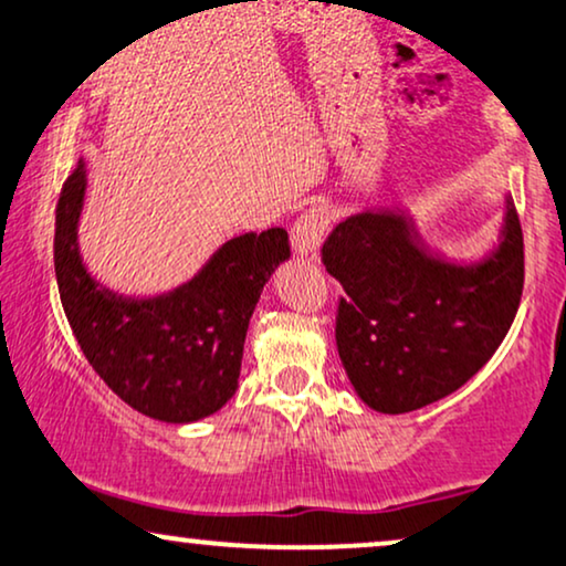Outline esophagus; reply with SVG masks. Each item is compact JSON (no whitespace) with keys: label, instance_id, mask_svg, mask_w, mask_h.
Listing matches in <instances>:
<instances>
[{"label":"esophagus","instance_id":"1","mask_svg":"<svg viewBox=\"0 0 566 566\" xmlns=\"http://www.w3.org/2000/svg\"><path fill=\"white\" fill-rule=\"evenodd\" d=\"M327 226H331V214H327L325 207H312L306 209L291 228V247L298 256H315L317 249L323 247V239L327 233Z\"/></svg>","mask_w":566,"mask_h":566}]
</instances>
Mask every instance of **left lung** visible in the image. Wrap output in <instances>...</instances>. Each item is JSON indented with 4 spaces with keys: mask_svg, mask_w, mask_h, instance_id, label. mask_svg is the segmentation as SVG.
<instances>
[{
    "mask_svg": "<svg viewBox=\"0 0 566 566\" xmlns=\"http://www.w3.org/2000/svg\"><path fill=\"white\" fill-rule=\"evenodd\" d=\"M323 264L344 285L338 357L369 409L403 415L462 388L517 317L525 243L512 197L499 241L453 262L422 241L415 218L361 209L333 228Z\"/></svg>",
    "mask_w": 566,
    "mask_h": 566,
    "instance_id": "1",
    "label": "left lung"
}]
</instances>
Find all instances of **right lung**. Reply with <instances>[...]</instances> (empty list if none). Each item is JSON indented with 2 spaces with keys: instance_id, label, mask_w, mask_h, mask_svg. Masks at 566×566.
Returning <instances> with one entry per match:
<instances>
[{
  "instance_id": "add662e5",
  "label": "right lung",
  "mask_w": 566,
  "mask_h": 566,
  "mask_svg": "<svg viewBox=\"0 0 566 566\" xmlns=\"http://www.w3.org/2000/svg\"><path fill=\"white\" fill-rule=\"evenodd\" d=\"M86 163L62 186L54 220V272L73 336L96 375L151 420L188 424L239 388L249 319L281 264L289 233L270 228L222 243L191 281L157 296L109 291L83 264L78 222Z\"/></svg>"
}]
</instances>
